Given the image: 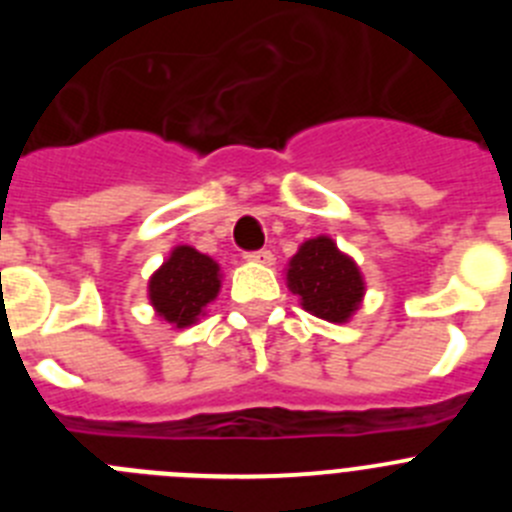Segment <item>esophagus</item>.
<instances>
[{
	"label": "esophagus",
	"mask_w": 512,
	"mask_h": 512,
	"mask_svg": "<svg viewBox=\"0 0 512 512\" xmlns=\"http://www.w3.org/2000/svg\"><path fill=\"white\" fill-rule=\"evenodd\" d=\"M246 261H251V264L271 266V264H274V253H271V251H253V253H246Z\"/></svg>",
	"instance_id": "obj_1"
}]
</instances>
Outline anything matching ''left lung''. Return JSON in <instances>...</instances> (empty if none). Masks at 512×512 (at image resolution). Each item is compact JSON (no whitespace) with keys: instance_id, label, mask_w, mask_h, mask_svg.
<instances>
[{"instance_id":"1","label":"left lung","mask_w":512,"mask_h":512,"mask_svg":"<svg viewBox=\"0 0 512 512\" xmlns=\"http://www.w3.org/2000/svg\"><path fill=\"white\" fill-rule=\"evenodd\" d=\"M287 287L302 310L328 323H348L366 295L361 269L330 235L302 243L287 264Z\"/></svg>"}]
</instances>
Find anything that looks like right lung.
Masks as SVG:
<instances>
[{"label": "right lung", "instance_id": "1", "mask_svg": "<svg viewBox=\"0 0 512 512\" xmlns=\"http://www.w3.org/2000/svg\"><path fill=\"white\" fill-rule=\"evenodd\" d=\"M223 284L220 264L192 246H174L148 279V302L171 328H189L205 315Z\"/></svg>", "mask_w": 512, "mask_h": 512}]
</instances>
